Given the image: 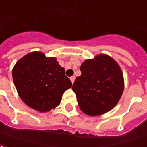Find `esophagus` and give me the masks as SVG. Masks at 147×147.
<instances>
[{"label": "esophagus", "mask_w": 147, "mask_h": 147, "mask_svg": "<svg viewBox=\"0 0 147 147\" xmlns=\"http://www.w3.org/2000/svg\"><path fill=\"white\" fill-rule=\"evenodd\" d=\"M70 80H71L72 83H74V81H75V76H71V77H70Z\"/></svg>", "instance_id": "obj_1"}]
</instances>
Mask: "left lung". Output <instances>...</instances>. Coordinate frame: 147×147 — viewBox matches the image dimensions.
<instances>
[{
	"label": "left lung",
	"mask_w": 147,
	"mask_h": 147,
	"mask_svg": "<svg viewBox=\"0 0 147 147\" xmlns=\"http://www.w3.org/2000/svg\"><path fill=\"white\" fill-rule=\"evenodd\" d=\"M72 89L79 107L88 115H102L118 103L123 91V77L119 65L109 56L88 59L80 67Z\"/></svg>",
	"instance_id": "obj_1"
}]
</instances>
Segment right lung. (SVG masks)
<instances>
[{"instance_id": "obj_1", "label": "right lung", "mask_w": 147, "mask_h": 147, "mask_svg": "<svg viewBox=\"0 0 147 147\" xmlns=\"http://www.w3.org/2000/svg\"><path fill=\"white\" fill-rule=\"evenodd\" d=\"M16 88L22 100L38 112H48L61 102L71 81L55 58L32 52L20 59L12 70Z\"/></svg>"}]
</instances>
